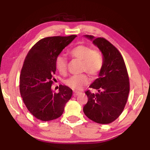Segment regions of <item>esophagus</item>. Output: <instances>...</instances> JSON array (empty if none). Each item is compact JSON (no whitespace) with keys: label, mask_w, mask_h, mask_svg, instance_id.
I'll use <instances>...</instances> for the list:
<instances>
[{"label":"esophagus","mask_w":150,"mask_h":150,"mask_svg":"<svg viewBox=\"0 0 150 150\" xmlns=\"http://www.w3.org/2000/svg\"><path fill=\"white\" fill-rule=\"evenodd\" d=\"M80 93H81V92L74 91V93H73V95H74V96H77V95H79Z\"/></svg>","instance_id":"1"}]
</instances>
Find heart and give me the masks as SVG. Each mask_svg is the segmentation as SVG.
Wrapping results in <instances>:
<instances>
[{
	"label": "heart",
	"mask_w": 150,
	"mask_h": 150,
	"mask_svg": "<svg viewBox=\"0 0 150 150\" xmlns=\"http://www.w3.org/2000/svg\"><path fill=\"white\" fill-rule=\"evenodd\" d=\"M72 58L81 60V71H86L91 76H97L104 66V57L100 50L92 49L90 46L79 44L68 51ZM55 66L58 71L65 75L68 68V60L63 55H59L55 60ZM88 76L86 73L73 75L66 79L65 84L75 91H80L88 84Z\"/></svg>",
	"instance_id": "1"
}]
</instances>
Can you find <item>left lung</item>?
<instances>
[{"label":"left lung","instance_id":"1","mask_svg":"<svg viewBox=\"0 0 150 150\" xmlns=\"http://www.w3.org/2000/svg\"><path fill=\"white\" fill-rule=\"evenodd\" d=\"M93 41L104 57V66L90 88L98 93L85 92L88 103L83 108L87 117L98 124H110L124 110L129 92V81L125 62L119 51L103 37L85 35Z\"/></svg>","mask_w":150,"mask_h":150}]
</instances>
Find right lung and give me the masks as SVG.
Here are the masks:
<instances>
[{"label":"right lung","instance_id":"1","mask_svg":"<svg viewBox=\"0 0 150 150\" xmlns=\"http://www.w3.org/2000/svg\"><path fill=\"white\" fill-rule=\"evenodd\" d=\"M77 37L55 36L44 38L35 44L25 58L20 76V93L28 111L37 119L48 121L62 115L72 96L71 89L59 86L53 93L55 60L63 49Z\"/></svg>","mask_w":150,"mask_h":150}]
</instances>
